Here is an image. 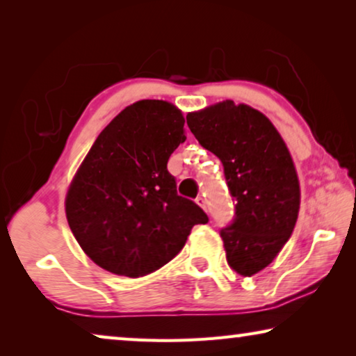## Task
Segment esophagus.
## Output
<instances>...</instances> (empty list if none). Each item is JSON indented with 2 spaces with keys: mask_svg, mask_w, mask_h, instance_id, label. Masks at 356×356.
<instances>
[{
  "mask_svg": "<svg viewBox=\"0 0 356 356\" xmlns=\"http://www.w3.org/2000/svg\"><path fill=\"white\" fill-rule=\"evenodd\" d=\"M196 204H197V206H200V207H202L204 210L207 209V207H206V200H204L202 196H197V197H196Z\"/></svg>",
  "mask_w": 356,
  "mask_h": 356,
  "instance_id": "34e87169",
  "label": "esophagus"
}]
</instances>
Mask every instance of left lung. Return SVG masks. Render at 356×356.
Listing matches in <instances>:
<instances>
[{"label":"left lung","instance_id":"8db88e82","mask_svg":"<svg viewBox=\"0 0 356 356\" xmlns=\"http://www.w3.org/2000/svg\"><path fill=\"white\" fill-rule=\"evenodd\" d=\"M191 134L221 160L236 202L220 236L231 268L251 276L273 261L291 237L300 209L292 156L268 118L248 105L220 102L186 116Z\"/></svg>","mask_w":356,"mask_h":356}]
</instances>
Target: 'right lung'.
Instances as JSON below:
<instances>
[{
	"label": "right lung",
	"instance_id": "add662e5",
	"mask_svg": "<svg viewBox=\"0 0 356 356\" xmlns=\"http://www.w3.org/2000/svg\"><path fill=\"white\" fill-rule=\"evenodd\" d=\"M185 119L163 100L120 111L92 144L65 196V215L83 251L114 275L155 272L209 216L177 195L168 160L182 144Z\"/></svg>",
	"mask_w": 356,
	"mask_h": 356
}]
</instances>
